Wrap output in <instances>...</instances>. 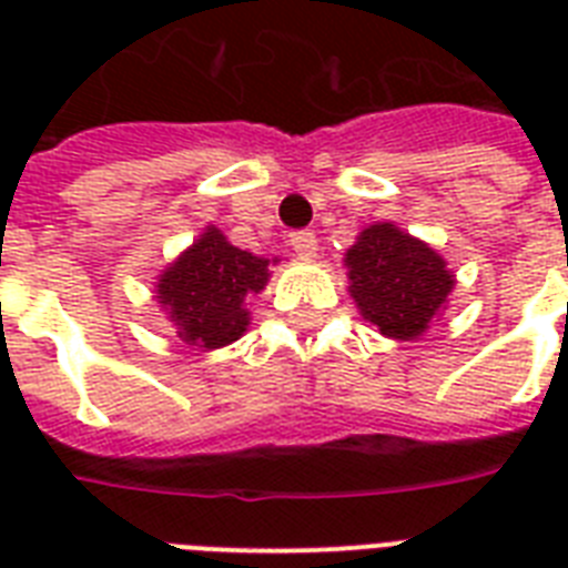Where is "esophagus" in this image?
<instances>
[{
	"mask_svg": "<svg viewBox=\"0 0 568 568\" xmlns=\"http://www.w3.org/2000/svg\"><path fill=\"white\" fill-rule=\"evenodd\" d=\"M288 241H292V250L301 258H315V253H318V239H315V232L297 230L288 235Z\"/></svg>",
	"mask_w": 568,
	"mask_h": 568,
	"instance_id": "34e87169",
	"label": "esophagus"
}]
</instances>
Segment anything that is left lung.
<instances>
[{
  "instance_id": "left-lung-1",
  "label": "left lung",
  "mask_w": 568,
  "mask_h": 568,
  "mask_svg": "<svg viewBox=\"0 0 568 568\" xmlns=\"http://www.w3.org/2000/svg\"><path fill=\"white\" fill-rule=\"evenodd\" d=\"M347 292L365 321L388 338L413 342L445 310L454 274L445 258L395 223H372L345 253Z\"/></svg>"
}]
</instances>
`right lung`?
Listing matches in <instances>:
<instances>
[{
	"mask_svg": "<svg viewBox=\"0 0 568 568\" xmlns=\"http://www.w3.org/2000/svg\"><path fill=\"white\" fill-rule=\"evenodd\" d=\"M267 258L232 247L217 226L205 232L164 267L155 297L191 347L214 351L244 336L250 312L244 301L267 285Z\"/></svg>",
	"mask_w": 568,
	"mask_h": 568,
	"instance_id": "1",
	"label": "right lung"
}]
</instances>
